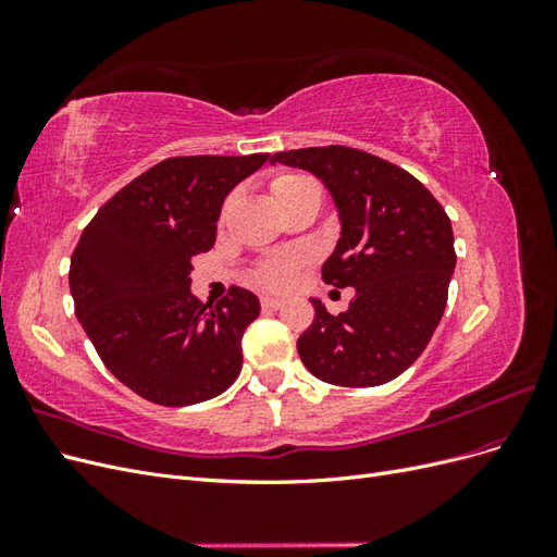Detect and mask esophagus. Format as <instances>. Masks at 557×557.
I'll list each match as a JSON object with an SVG mask.
<instances>
[{"label":"esophagus","instance_id":"34e87169","mask_svg":"<svg viewBox=\"0 0 557 557\" xmlns=\"http://www.w3.org/2000/svg\"><path fill=\"white\" fill-rule=\"evenodd\" d=\"M283 307V299L278 297H262V309L264 311H276Z\"/></svg>","mask_w":557,"mask_h":557}]
</instances>
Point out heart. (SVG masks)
Listing matches in <instances>:
<instances>
[{"instance_id":"obj_1","label":"heart","mask_w":557,"mask_h":557,"mask_svg":"<svg viewBox=\"0 0 557 557\" xmlns=\"http://www.w3.org/2000/svg\"><path fill=\"white\" fill-rule=\"evenodd\" d=\"M305 193H320L318 185L309 178V176H301V174H278L272 178V195L274 201L281 207L288 205L295 197L305 195ZM232 201L234 197H230L223 207V218L230 213L232 209ZM305 264V256H281V258H272V260H264L256 272H252V281L267 290H288L290 285L295 283L297 276V269Z\"/></svg>"}]
</instances>
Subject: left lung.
<instances>
[{"instance_id":"1","label":"left lung","mask_w":557,"mask_h":557,"mask_svg":"<svg viewBox=\"0 0 557 557\" xmlns=\"http://www.w3.org/2000/svg\"><path fill=\"white\" fill-rule=\"evenodd\" d=\"M307 170L325 183L342 237L323 281L356 288L344 313L311 299L315 318L297 339L309 372L334 385L369 387L397 379L440 325L455 269L444 207L401 166L348 146L274 153L272 164Z\"/></svg>"}]
</instances>
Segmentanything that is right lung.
<instances>
[{
  "instance_id": "right-lung-1",
  "label": "right lung",
  "mask_w": 557,
  "mask_h": 557,
  "mask_svg": "<svg viewBox=\"0 0 557 557\" xmlns=\"http://www.w3.org/2000/svg\"><path fill=\"white\" fill-rule=\"evenodd\" d=\"M269 160H162L117 190L83 230L70 267L78 323L109 372L139 397L188 407L242 372V336L260 315L244 288L215 307L190 290V260L215 244L225 197Z\"/></svg>"
}]
</instances>
